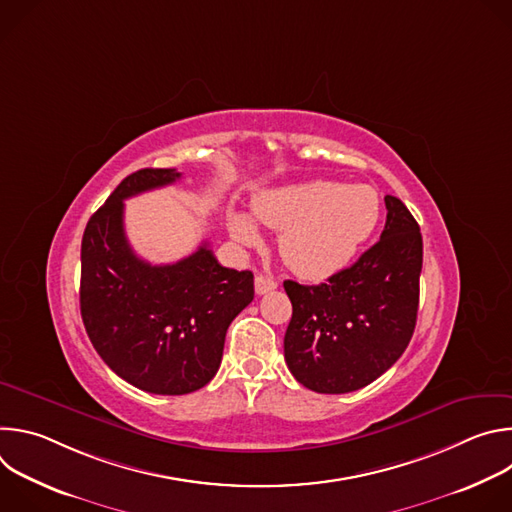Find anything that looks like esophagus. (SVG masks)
I'll list each match as a JSON object with an SVG mask.
<instances>
[{
  "mask_svg": "<svg viewBox=\"0 0 512 512\" xmlns=\"http://www.w3.org/2000/svg\"><path fill=\"white\" fill-rule=\"evenodd\" d=\"M277 287V281L273 277H267V275H257L255 277V291L257 296H263V294H269V291H273Z\"/></svg>",
  "mask_w": 512,
  "mask_h": 512,
  "instance_id": "esophagus-1",
  "label": "esophagus"
}]
</instances>
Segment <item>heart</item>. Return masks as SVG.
I'll return each instance as SVG.
<instances>
[{
  "instance_id": "b5f03b06",
  "label": "heart",
  "mask_w": 512,
  "mask_h": 512,
  "mask_svg": "<svg viewBox=\"0 0 512 512\" xmlns=\"http://www.w3.org/2000/svg\"><path fill=\"white\" fill-rule=\"evenodd\" d=\"M257 221L279 233L283 263L304 279H326L344 269L381 221V200L371 186L308 180L271 188L253 198ZM235 239L259 243V229L243 212L229 214Z\"/></svg>"
}]
</instances>
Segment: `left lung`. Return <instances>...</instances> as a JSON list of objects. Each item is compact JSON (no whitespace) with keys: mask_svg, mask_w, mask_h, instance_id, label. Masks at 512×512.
Here are the masks:
<instances>
[{"mask_svg":"<svg viewBox=\"0 0 512 512\" xmlns=\"http://www.w3.org/2000/svg\"><path fill=\"white\" fill-rule=\"evenodd\" d=\"M379 243L320 285L283 281L291 320L285 362L298 383L328 395L371 385L405 352L417 320L423 241L407 206L385 196Z\"/></svg>","mask_w":512,"mask_h":512,"instance_id":"left-lung-1","label":"left lung"}]
</instances>
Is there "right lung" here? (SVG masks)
I'll use <instances>...</instances> for the list:
<instances>
[{"label": "right lung", "mask_w": 512, "mask_h": 512, "mask_svg": "<svg viewBox=\"0 0 512 512\" xmlns=\"http://www.w3.org/2000/svg\"><path fill=\"white\" fill-rule=\"evenodd\" d=\"M174 168L129 174L89 218L81 245V316L107 367L154 395H186L221 367L231 322L253 302V273L223 267L206 243L172 265L139 259L123 200L174 184Z\"/></svg>", "instance_id": "add662e5"}]
</instances>
